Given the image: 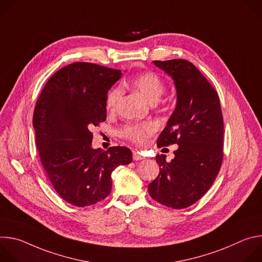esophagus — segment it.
Wrapping results in <instances>:
<instances>
[{
	"label": "esophagus",
	"mask_w": 262,
	"mask_h": 262,
	"mask_svg": "<svg viewBox=\"0 0 262 262\" xmlns=\"http://www.w3.org/2000/svg\"><path fill=\"white\" fill-rule=\"evenodd\" d=\"M133 159H134V161H140V160H143L144 157H143V155L140 151L134 150L133 151Z\"/></svg>",
	"instance_id": "obj_1"
}]
</instances>
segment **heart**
<instances>
[{
    "label": "heart",
    "mask_w": 262,
    "mask_h": 262,
    "mask_svg": "<svg viewBox=\"0 0 262 262\" xmlns=\"http://www.w3.org/2000/svg\"><path fill=\"white\" fill-rule=\"evenodd\" d=\"M132 85L151 103L157 102L165 91V84L160 78L159 74L154 71L143 72L138 76L134 77L130 81ZM122 95V90L119 86L112 88L106 94L105 98V108L110 113L116 111L120 97ZM157 132V126L152 122H143V123H132L124 125L120 129V136L135 144L143 145L147 143L148 139L150 138Z\"/></svg>",
    "instance_id": "1"
}]
</instances>
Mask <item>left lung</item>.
I'll return each mask as SVG.
<instances>
[{
  "label": "left lung",
  "mask_w": 262,
  "mask_h": 262,
  "mask_svg": "<svg viewBox=\"0 0 262 262\" xmlns=\"http://www.w3.org/2000/svg\"><path fill=\"white\" fill-rule=\"evenodd\" d=\"M173 78L177 104L158 147L177 144L175 158L156 157L159 176L148 184L157 202L174 209L186 208L209 190L223 161L224 121L216 91L191 62L183 59L154 61Z\"/></svg>",
  "instance_id": "8db88e82"
}]
</instances>
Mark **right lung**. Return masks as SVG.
<instances>
[{
    "label": "right lung",
    "instance_id": "right-lung-1",
    "mask_svg": "<svg viewBox=\"0 0 262 262\" xmlns=\"http://www.w3.org/2000/svg\"><path fill=\"white\" fill-rule=\"evenodd\" d=\"M120 77L119 69L71 63L53 74L37 99L33 126L42 167L59 196L74 206L105 199L112 172L133 161L127 147H91L90 129L105 121L106 94Z\"/></svg>",
    "mask_w": 262,
    "mask_h": 262
}]
</instances>
